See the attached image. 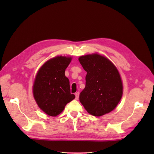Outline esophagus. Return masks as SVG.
Listing matches in <instances>:
<instances>
[{"instance_id":"34e87169","label":"esophagus","mask_w":154,"mask_h":154,"mask_svg":"<svg viewBox=\"0 0 154 154\" xmlns=\"http://www.w3.org/2000/svg\"><path fill=\"white\" fill-rule=\"evenodd\" d=\"M79 93L77 92L76 93H75V99L76 100L79 99Z\"/></svg>"}]
</instances>
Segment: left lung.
Segmentation results:
<instances>
[{
  "instance_id": "left-lung-1",
  "label": "left lung",
  "mask_w": 154,
  "mask_h": 154,
  "mask_svg": "<svg viewBox=\"0 0 154 154\" xmlns=\"http://www.w3.org/2000/svg\"><path fill=\"white\" fill-rule=\"evenodd\" d=\"M87 71L86 83L79 100L88 112L100 116L113 110L122 96V83L116 67L97 54L79 58Z\"/></svg>"
}]
</instances>
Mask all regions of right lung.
<instances>
[{
  "label": "right lung",
  "instance_id": "right-lung-1",
  "mask_svg": "<svg viewBox=\"0 0 154 154\" xmlns=\"http://www.w3.org/2000/svg\"><path fill=\"white\" fill-rule=\"evenodd\" d=\"M71 57L57 56L44 63L38 71L33 86L34 99L38 106L48 114L55 116L75 96L71 93L69 81L65 71Z\"/></svg>",
  "mask_w": 154,
  "mask_h": 154
}]
</instances>
